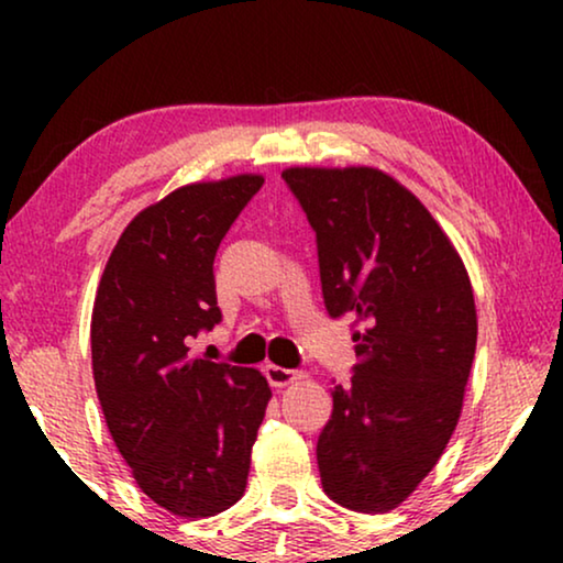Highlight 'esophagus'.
<instances>
[{"label":"esophagus","mask_w":563,"mask_h":563,"mask_svg":"<svg viewBox=\"0 0 563 563\" xmlns=\"http://www.w3.org/2000/svg\"><path fill=\"white\" fill-rule=\"evenodd\" d=\"M266 379L272 387H287V384H295L297 379H302V372H295V368H284V366H274L268 364L264 368Z\"/></svg>","instance_id":"34e87169"}]
</instances>
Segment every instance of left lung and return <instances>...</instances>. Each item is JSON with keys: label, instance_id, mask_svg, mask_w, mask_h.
Returning <instances> with one entry per match:
<instances>
[{"label": "left lung", "instance_id": "1", "mask_svg": "<svg viewBox=\"0 0 563 563\" xmlns=\"http://www.w3.org/2000/svg\"><path fill=\"white\" fill-rule=\"evenodd\" d=\"M318 238L330 318L358 364L318 438L322 489L356 512L412 495L456 430L476 351L466 266L426 205L372 166L282 172Z\"/></svg>", "mask_w": 563, "mask_h": 563}]
</instances>
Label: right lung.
I'll return each instance as SVG.
<instances>
[{"label": "right lung", "instance_id": "1", "mask_svg": "<svg viewBox=\"0 0 563 563\" xmlns=\"http://www.w3.org/2000/svg\"><path fill=\"white\" fill-rule=\"evenodd\" d=\"M264 184L258 174L174 189L120 235L91 312V368L107 428L145 495L179 518L243 497L272 399L256 368L191 356L220 322L214 253Z\"/></svg>", "mask_w": 563, "mask_h": 563}]
</instances>
